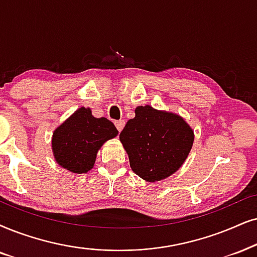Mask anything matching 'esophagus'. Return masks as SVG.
Wrapping results in <instances>:
<instances>
[{
  "label": "esophagus",
  "mask_w": 257,
  "mask_h": 257,
  "mask_svg": "<svg viewBox=\"0 0 257 257\" xmlns=\"http://www.w3.org/2000/svg\"><path fill=\"white\" fill-rule=\"evenodd\" d=\"M115 125H116V128H117V131L121 133L122 132V129H123V126H124V121H123V119H119V121H116L115 122Z\"/></svg>",
  "instance_id": "obj_1"
}]
</instances>
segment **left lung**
Returning a JSON list of instances; mask_svg holds the SVG:
<instances>
[{
  "label": "left lung",
  "mask_w": 257,
  "mask_h": 257,
  "mask_svg": "<svg viewBox=\"0 0 257 257\" xmlns=\"http://www.w3.org/2000/svg\"><path fill=\"white\" fill-rule=\"evenodd\" d=\"M119 141L133 172L154 183L183 166L192 149L194 134L180 115L141 105L135 109V117L126 122Z\"/></svg>",
  "instance_id": "obj_1"
}]
</instances>
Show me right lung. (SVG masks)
I'll list each match as a JSON object with an SVG mask.
<instances>
[{"label": "right lung", "instance_id": "add662e5", "mask_svg": "<svg viewBox=\"0 0 257 257\" xmlns=\"http://www.w3.org/2000/svg\"><path fill=\"white\" fill-rule=\"evenodd\" d=\"M118 131L108 118H96L90 108L77 109L57 126L52 136V152L57 164L71 173L82 174L93 167L97 153Z\"/></svg>", "mask_w": 257, "mask_h": 257}]
</instances>
